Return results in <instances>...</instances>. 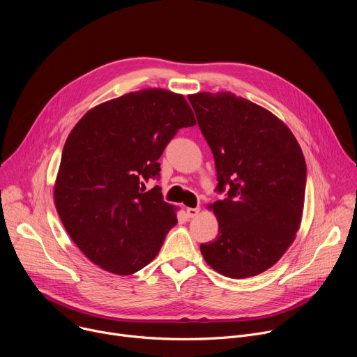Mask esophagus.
I'll use <instances>...</instances> for the list:
<instances>
[{
    "label": "esophagus",
    "mask_w": 357,
    "mask_h": 357,
    "mask_svg": "<svg viewBox=\"0 0 357 357\" xmlns=\"http://www.w3.org/2000/svg\"><path fill=\"white\" fill-rule=\"evenodd\" d=\"M199 212H200L199 208H186V215H188V218H190V219L196 218V216L199 215Z\"/></svg>",
    "instance_id": "obj_1"
}]
</instances>
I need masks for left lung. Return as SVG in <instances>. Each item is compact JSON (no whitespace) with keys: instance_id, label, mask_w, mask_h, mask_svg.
<instances>
[{"instance_id":"8db88e82","label":"left lung","mask_w":357,"mask_h":357,"mask_svg":"<svg viewBox=\"0 0 357 357\" xmlns=\"http://www.w3.org/2000/svg\"><path fill=\"white\" fill-rule=\"evenodd\" d=\"M215 157L223 200L209 208L219 222L200 244L219 274L240 280L273 267L301 226L307 164L291 130L267 109L230 91L188 96Z\"/></svg>"}]
</instances>
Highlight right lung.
Wrapping results in <instances>:
<instances>
[{"label": "right lung", "instance_id": "1", "mask_svg": "<svg viewBox=\"0 0 357 357\" xmlns=\"http://www.w3.org/2000/svg\"><path fill=\"white\" fill-rule=\"evenodd\" d=\"M196 124L182 94L144 89L89 110L70 131L54 188L55 206L75 244L109 273L130 275L157 257L178 223L176 208L144 181L182 127Z\"/></svg>", "mask_w": 357, "mask_h": 357}]
</instances>
